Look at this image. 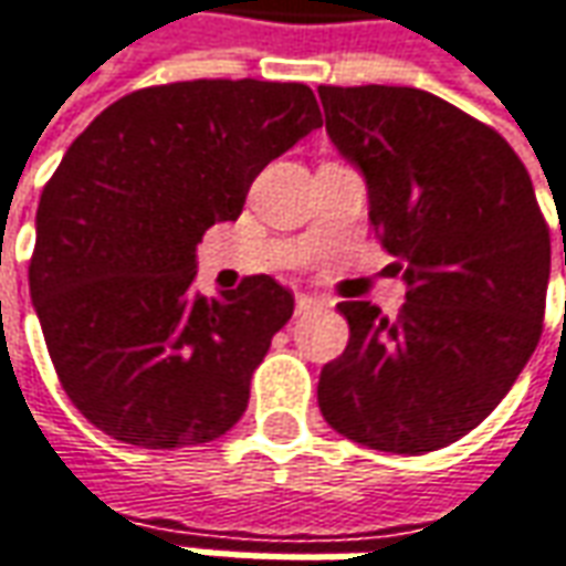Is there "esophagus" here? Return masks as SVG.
Returning a JSON list of instances; mask_svg holds the SVG:
<instances>
[{
	"label": "esophagus",
	"mask_w": 566,
	"mask_h": 566,
	"mask_svg": "<svg viewBox=\"0 0 566 566\" xmlns=\"http://www.w3.org/2000/svg\"><path fill=\"white\" fill-rule=\"evenodd\" d=\"M318 306H325V300L313 297V294H297V313H313Z\"/></svg>",
	"instance_id": "esophagus-1"
}]
</instances>
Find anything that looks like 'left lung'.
Wrapping results in <instances>:
<instances>
[{"label":"left lung","instance_id":"1","mask_svg":"<svg viewBox=\"0 0 566 566\" xmlns=\"http://www.w3.org/2000/svg\"><path fill=\"white\" fill-rule=\"evenodd\" d=\"M318 98L406 282L396 318L368 300L337 306L349 344L322 368L318 409L368 449H443L505 399L539 344L552 241L530 172L495 129L424 90L318 86Z\"/></svg>","mask_w":566,"mask_h":566}]
</instances>
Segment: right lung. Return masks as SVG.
Returning <instances> with one entry per match:
<instances>
[{"label": "right lung", "instance_id": "right-lung-1", "mask_svg": "<svg viewBox=\"0 0 566 566\" xmlns=\"http://www.w3.org/2000/svg\"><path fill=\"white\" fill-rule=\"evenodd\" d=\"M315 126L303 83L191 80L129 92L73 138L42 188L30 297L64 394L107 437L182 449L238 424L294 294L269 275L195 294L198 241Z\"/></svg>", "mask_w": 566, "mask_h": 566}]
</instances>
